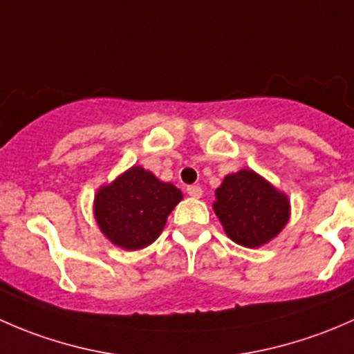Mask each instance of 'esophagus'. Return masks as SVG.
Instances as JSON below:
<instances>
[{
	"label": "esophagus",
	"mask_w": 354,
	"mask_h": 354,
	"mask_svg": "<svg viewBox=\"0 0 354 354\" xmlns=\"http://www.w3.org/2000/svg\"><path fill=\"white\" fill-rule=\"evenodd\" d=\"M187 194L192 196V198H201L203 196V189L199 185H189L187 187Z\"/></svg>",
	"instance_id": "obj_1"
}]
</instances>
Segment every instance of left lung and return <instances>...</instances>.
Masks as SVG:
<instances>
[{"instance_id":"1","label":"left lung","mask_w":354,"mask_h":354,"mask_svg":"<svg viewBox=\"0 0 354 354\" xmlns=\"http://www.w3.org/2000/svg\"><path fill=\"white\" fill-rule=\"evenodd\" d=\"M214 196L213 209L225 233L242 247L264 245L290 220L288 196L254 170L243 169L227 176Z\"/></svg>"}]
</instances>
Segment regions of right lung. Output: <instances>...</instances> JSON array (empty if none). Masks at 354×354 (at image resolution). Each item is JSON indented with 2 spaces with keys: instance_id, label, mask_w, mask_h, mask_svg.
<instances>
[{
  "instance_id": "right-lung-1",
  "label": "right lung",
  "mask_w": 354,
  "mask_h": 354,
  "mask_svg": "<svg viewBox=\"0 0 354 354\" xmlns=\"http://www.w3.org/2000/svg\"><path fill=\"white\" fill-rule=\"evenodd\" d=\"M182 192L170 182L158 180L134 165L109 185H102L93 201L100 232L126 250L145 249L155 242Z\"/></svg>"
}]
</instances>
